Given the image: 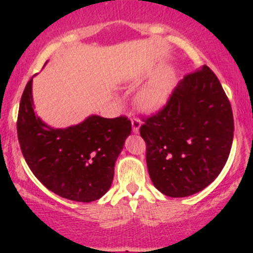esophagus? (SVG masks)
I'll return each instance as SVG.
<instances>
[{
	"label": "esophagus",
	"instance_id": "obj_1",
	"mask_svg": "<svg viewBox=\"0 0 253 253\" xmlns=\"http://www.w3.org/2000/svg\"><path fill=\"white\" fill-rule=\"evenodd\" d=\"M139 127H141V121L138 119H132V131L134 133H138Z\"/></svg>",
	"mask_w": 253,
	"mask_h": 253
}]
</instances>
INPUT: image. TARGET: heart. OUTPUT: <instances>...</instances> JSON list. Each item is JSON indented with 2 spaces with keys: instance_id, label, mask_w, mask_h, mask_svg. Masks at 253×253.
Returning a JSON list of instances; mask_svg holds the SVG:
<instances>
[{
  "instance_id": "1",
  "label": "heart",
  "mask_w": 253,
  "mask_h": 253,
  "mask_svg": "<svg viewBox=\"0 0 253 253\" xmlns=\"http://www.w3.org/2000/svg\"><path fill=\"white\" fill-rule=\"evenodd\" d=\"M174 86L175 75L172 70L168 68L139 89L134 98V103L139 110L147 114L162 110L169 103Z\"/></svg>"
}]
</instances>
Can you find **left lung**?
Returning a JSON list of instances; mask_svg holds the SVG:
<instances>
[{"mask_svg":"<svg viewBox=\"0 0 253 253\" xmlns=\"http://www.w3.org/2000/svg\"><path fill=\"white\" fill-rule=\"evenodd\" d=\"M143 121L148 172L163 195H195L220 174L233 144L234 117L208 66L185 76L169 103Z\"/></svg>","mask_w":253,"mask_h":253,"instance_id":"1","label":"left lung"}]
</instances>
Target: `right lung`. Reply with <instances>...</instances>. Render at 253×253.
Segmentation results:
<instances>
[{"instance_id": "right-lung-1", "label": "right lung", "mask_w": 253, "mask_h": 253, "mask_svg": "<svg viewBox=\"0 0 253 253\" xmlns=\"http://www.w3.org/2000/svg\"><path fill=\"white\" fill-rule=\"evenodd\" d=\"M33 78L25 85L18 112V141L28 167L38 180L60 197L93 202L114 180L117 157L131 134L127 117L98 115L67 128H52L35 115Z\"/></svg>"}]
</instances>
